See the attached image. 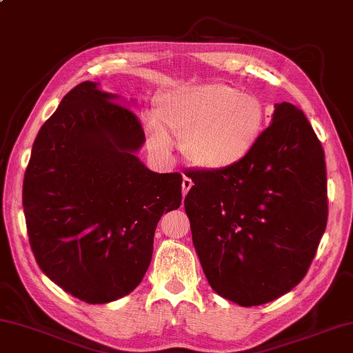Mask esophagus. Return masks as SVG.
<instances>
[{
  "instance_id": "esophagus-1",
  "label": "esophagus",
  "mask_w": 353,
  "mask_h": 353,
  "mask_svg": "<svg viewBox=\"0 0 353 353\" xmlns=\"http://www.w3.org/2000/svg\"><path fill=\"white\" fill-rule=\"evenodd\" d=\"M192 185H193L192 179H190V177H183V181H182V188H183V194H187V193H188V190H190V188H192Z\"/></svg>"
}]
</instances>
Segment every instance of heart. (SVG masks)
Here are the masks:
<instances>
[{"instance_id":"b5f03b06","label":"heart","mask_w":353,"mask_h":353,"mask_svg":"<svg viewBox=\"0 0 353 353\" xmlns=\"http://www.w3.org/2000/svg\"><path fill=\"white\" fill-rule=\"evenodd\" d=\"M147 139L161 157H171L181 139L188 165L203 171H227L254 154L266 130V109L255 93L227 82L182 85L157 99Z\"/></svg>"}]
</instances>
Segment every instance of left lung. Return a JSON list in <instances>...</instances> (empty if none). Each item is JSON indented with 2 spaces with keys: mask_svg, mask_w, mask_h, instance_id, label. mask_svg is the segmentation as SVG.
I'll list each match as a JSON object with an SVG mask.
<instances>
[{
  "mask_svg": "<svg viewBox=\"0 0 353 353\" xmlns=\"http://www.w3.org/2000/svg\"><path fill=\"white\" fill-rule=\"evenodd\" d=\"M188 177L194 185L183 204L215 293L250 307L303 281L328 220L325 154L303 110L276 104L244 163Z\"/></svg>",
  "mask_w": 353,
  "mask_h": 353,
  "instance_id": "8db88e82",
  "label": "left lung"
}]
</instances>
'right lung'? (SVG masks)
I'll return each instance as SVG.
<instances>
[{
    "label": "right lung",
    "mask_w": 353,
    "mask_h": 353,
    "mask_svg": "<svg viewBox=\"0 0 353 353\" xmlns=\"http://www.w3.org/2000/svg\"><path fill=\"white\" fill-rule=\"evenodd\" d=\"M126 104L97 82L79 83L41 126L25 171L34 259L52 282L88 304L139 285L157 223L182 201L179 172H154L138 159L145 136Z\"/></svg>",
    "instance_id": "right-lung-1"
}]
</instances>
